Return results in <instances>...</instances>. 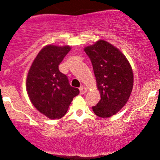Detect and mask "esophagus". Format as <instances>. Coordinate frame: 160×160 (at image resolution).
<instances>
[{"mask_svg":"<svg viewBox=\"0 0 160 160\" xmlns=\"http://www.w3.org/2000/svg\"><path fill=\"white\" fill-rule=\"evenodd\" d=\"M87 91H88V89H87L85 87H81V88H80V92L81 94H84L85 93H87Z\"/></svg>","mask_w":160,"mask_h":160,"instance_id":"34e87169","label":"esophagus"}]
</instances>
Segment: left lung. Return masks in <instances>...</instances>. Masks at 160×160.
<instances>
[{"instance_id": "1", "label": "left lung", "mask_w": 160, "mask_h": 160, "mask_svg": "<svg viewBox=\"0 0 160 160\" xmlns=\"http://www.w3.org/2000/svg\"><path fill=\"white\" fill-rule=\"evenodd\" d=\"M92 62L101 100L92 107L97 116L108 118L117 114L130 98L134 76L130 62L118 48L104 40L86 46Z\"/></svg>"}]
</instances>
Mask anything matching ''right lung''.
I'll return each instance as SVG.
<instances>
[{
	"label": "right lung",
	"instance_id": "right-lung-1",
	"mask_svg": "<svg viewBox=\"0 0 160 160\" xmlns=\"http://www.w3.org/2000/svg\"><path fill=\"white\" fill-rule=\"evenodd\" d=\"M70 50V46L47 45L40 50L28 70V98L34 107L49 119L63 117L74 97L80 93L59 70V65Z\"/></svg>",
	"mask_w": 160,
	"mask_h": 160
}]
</instances>
